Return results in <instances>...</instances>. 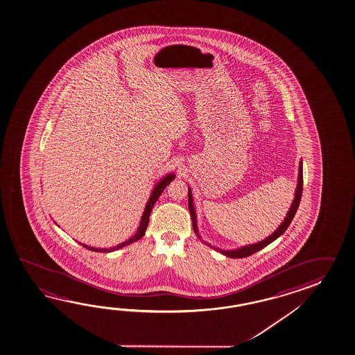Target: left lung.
Listing matches in <instances>:
<instances>
[{"label": "left lung", "mask_w": 355, "mask_h": 355, "mask_svg": "<svg viewBox=\"0 0 355 355\" xmlns=\"http://www.w3.org/2000/svg\"><path fill=\"white\" fill-rule=\"evenodd\" d=\"M301 194H302V161H300V166H299V174H297V186H296V191H295V198L293 200L291 206L288 208V212L286 214V217L284 218V221L281 222L280 226L275 230L272 234H270L265 240L262 241L256 242V243H251V245H246L242 248H234V250H222V248H214L211 246L207 242H205L209 248H214L216 251H218L220 254H225L231 259H241V257H248L250 254H254L257 251H260L261 248H266L271 242L275 241L277 237H280L281 234H284L288 230L290 223L294 218L295 214L297 211V207L300 205ZM188 208H189V214H191V218H192V225H193L194 234H197V237L202 240L201 234L198 232V226H197V216H196V209H194L193 197H192V191L191 188L188 187Z\"/></svg>", "instance_id": "left-lung-1"}]
</instances>
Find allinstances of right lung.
<instances>
[{
  "instance_id": "1",
  "label": "right lung",
  "mask_w": 355,
  "mask_h": 355,
  "mask_svg": "<svg viewBox=\"0 0 355 355\" xmlns=\"http://www.w3.org/2000/svg\"><path fill=\"white\" fill-rule=\"evenodd\" d=\"M174 177H175V174L168 173L167 175H164V177L162 178L161 181L157 182V183L154 184L150 197H149L147 205H146V208H144V212L141 214L139 227L137 228V232H135L130 239H128L127 241L121 242L119 245L109 248H92V246H87L85 243H80V242H79V243H80L81 246H84V248L90 250V251H95V252H113V251H116V250H119V248H124V246H128V245H130V243H133V242L141 240V237L146 234V231H147L149 216H150V212H152V209H153L155 202L159 198V196H161L162 192L164 191V188L167 187L168 184L173 181Z\"/></svg>"
}]
</instances>
